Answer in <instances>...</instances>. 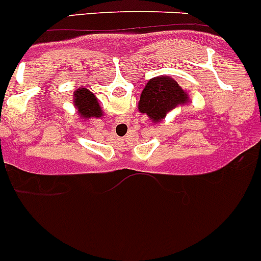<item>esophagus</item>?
Wrapping results in <instances>:
<instances>
[{
	"instance_id": "obj_1",
	"label": "esophagus",
	"mask_w": 261,
	"mask_h": 261,
	"mask_svg": "<svg viewBox=\"0 0 261 261\" xmlns=\"http://www.w3.org/2000/svg\"><path fill=\"white\" fill-rule=\"evenodd\" d=\"M121 122H122V123H126V125H128V123H127V120H122V121H121Z\"/></svg>"
}]
</instances>
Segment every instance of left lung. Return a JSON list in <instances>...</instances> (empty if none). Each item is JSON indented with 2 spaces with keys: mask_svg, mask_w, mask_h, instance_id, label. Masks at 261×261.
Wrapping results in <instances>:
<instances>
[{
  "mask_svg": "<svg viewBox=\"0 0 261 261\" xmlns=\"http://www.w3.org/2000/svg\"><path fill=\"white\" fill-rule=\"evenodd\" d=\"M189 102V95L172 77L158 76L148 82L141 92L139 111L153 122H161L166 115Z\"/></svg>",
  "mask_w": 261,
  "mask_h": 261,
  "instance_id": "1",
  "label": "left lung"
}]
</instances>
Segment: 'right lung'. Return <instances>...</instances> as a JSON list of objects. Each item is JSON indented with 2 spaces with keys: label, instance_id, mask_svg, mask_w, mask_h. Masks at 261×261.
Masks as SVG:
<instances>
[{
  "label": "right lung",
  "instance_id": "right-lung-1",
  "mask_svg": "<svg viewBox=\"0 0 261 261\" xmlns=\"http://www.w3.org/2000/svg\"><path fill=\"white\" fill-rule=\"evenodd\" d=\"M74 105L79 112L80 117L84 120L90 117H100L102 110L98 99L90 90L82 88L74 93Z\"/></svg>",
  "mask_w": 261,
  "mask_h": 261
}]
</instances>
